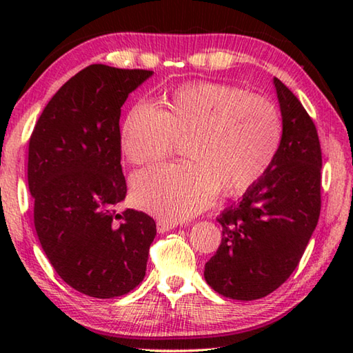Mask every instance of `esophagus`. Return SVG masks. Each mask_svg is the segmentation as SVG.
<instances>
[{"label": "esophagus", "instance_id": "1", "mask_svg": "<svg viewBox=\"0 0 353 353\" xmlns=\"http://www.w3.org/2000/svg\"><path fill=\"white\" fill-rule=\"evenodd\" d=\"M176 225H177L176 221H171V219H159V221H157V230H159V234H165V232L172 230Z\"/></svg>", "mask_w": 353, "mask_h": 353}]
</instances>
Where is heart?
Instances as JSON below:
<instances>
[{"label":"heart","instance_id":"heart-1","mask_svg":"<svg viewBox=\"0 0 353 353\" xmlns=\"http://www.w3.org/2000/svg\"><path fill=\"white\" fill-rule=\"evenodd\" d=\"M185 163H163L135 174L137 207L185 219L210 204L216 190L236 196L260 181L276 160L283 121L271 101L223 82H193L165 97V109L139 103L121 126L129 163L163 159L185 140Z\"/></svg>","mask_w":353,"mask_h":353}]
</instances>
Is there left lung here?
I'll return each mask as SVG.
<instances>
[{
    "label": "left lung",
    "mask_w": 353,
    "mask_h": 353,
    "mask_svg": "<svg viewBox=\"0 0 353 353\" xmlns=\"http://www.w3.org/2000/svg\"><path fill=\"white\" fill-rule=\"evenodd\" d=\"M283 140L271 168L238 204L219 214L223 240L205 263V282L236 301L261 299L301 261L321 213L318 130L288 87L274 77Z\"/></svg>",
    "instance_id": "1"
}]
</instances>
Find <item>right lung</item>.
<instances>
[{
    "mask_svg": "<svg viewBox=\"0 0 353 353\" xmlns=\"http://www.w3.org/2000/svg\"><path fill=\"white\" fill-rule=\"evenodd\" d=\"M152 71L94 63L59 88L29 139L34 225L48 260L82 294L112 299L145 279L155 221L128 208L119 117Z\"/></svg>",
    "mask_w": 353,
    "mask_h": 353,
    "instance_id": "obj_1",
    "label": "right lung"
}]
</instances>
